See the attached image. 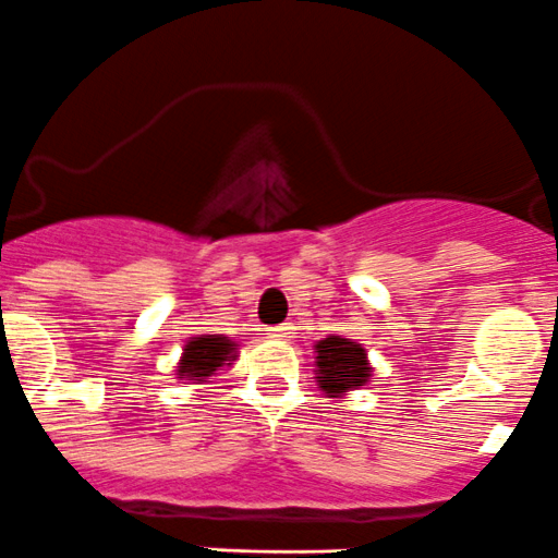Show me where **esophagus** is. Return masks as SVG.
I'll use <instances>...</instances> for the list:
<instances>
[{
	"label": "esophagus",
	"instance_id": "esophagus-1",
	"mask_svg": "<svg viewBox=\"0 0 558 558\" xmlns=\"http://www.w3.org/2000/svg\"><path fill=\"white\" fill-rule=\"evenodd\" d=\"M268 333L274 339H290V337H293V326H290V323H282V326L268 328Z\"/></svg>",
	"mask_w": 558,
	"mask_h": 558
}]
</instances>
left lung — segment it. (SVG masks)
Instances as JSON below:
<instances>
[{
  "mask_svg": "<svg viewBox=\"0 0 558 558\" xmlns=\"http://www.w3.org/2000/svg\"><path fill=\"white\" fill-rule=\"evenodd\" d=\"M317 384L326 395H342V391L364 386L369 380L367 353L362 344L350 342L344 337H326L317 342Z\"/></svg>",
  "mask_w": 558,
  "mask_h": 558,
  "instance_id": "1",
  "label": "left lung"
}]
</instances>
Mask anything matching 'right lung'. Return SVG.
Returning a JSON list of instances; mask_svg holds the SVG:
<instances>
[{"label":"right lung","mask_w":558,"mask_h":558,"mask_svg":"<svg viewBox=\"0 0 558 558\" xmlns=\"http://www.w3.org/2000/svg\"><path fill=\"white\" fill-rule=\"evenodd\" d=\"M232 359V342L225 337H196L185 344L183 362H180V375H189V378H210L216 369L225 362Z\"/></svg>","instance_id":"add662e5"}]
</instances>
